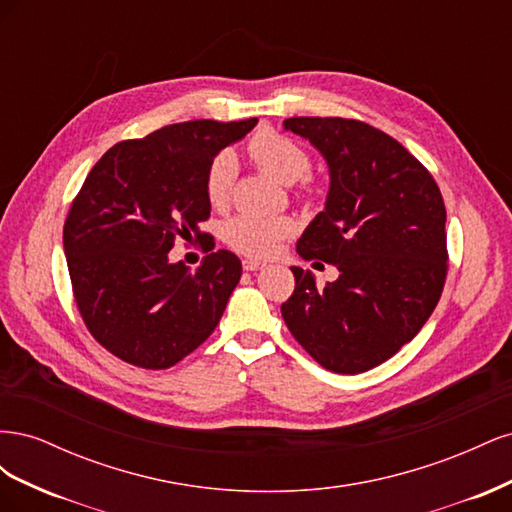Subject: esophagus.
Returning <instances> with one entry per match:
<instances>
[{
  "mask_svg": "<svg viewBox=\"0 0 512 512\" xmlns=\"http://www.w3.org/2000/svg\"><path fill=\"white\" fill-rule=\"evenodd\" d=\"M265 267H267L265 262H260V260H252V258L243 260V269L245 271H260V269H265Z\"/></svg>",
  "mask_w": 512,
  "mask_h": 512,
  "instance_id": "obj_1",
  "label": "esophagus"
}]
</instances>
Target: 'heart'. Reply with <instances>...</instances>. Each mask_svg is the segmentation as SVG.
<instances>
[{
	"instance_id": "obj_1",
	"label": "heart",
	"mask_w": 512,
	"mask_h": 512,
	"mask_svg": "<svg viewBox=\"0 0 512 512\" xmlns=\"http://www.w3.org/2000/svg\"><path fill=\"white\" fill-rule=\"evenodd\" d=\"M247 153L254 164L262 170H267L271 177L282 183H297L301 178V196L312 198L316 196V185L309 181V160L307 151L294 143L292 138L277 134L273 130H258L250 143H247ZM237 158L232 151H220L209 162L207 177H205V194L213 207H226L230 203L232 188L237 179ZM297 224L288 215H250L241 213L230 218L224 228V241L245 256L252 258H269L280 250L284 239H288Z\"/></svg>"
}]
</instances>
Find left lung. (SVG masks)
Returning <instances> with one entry per match:
<instances>
[{
  "instance_id": "8db88e82",
  "label": "left lung",
  "mask_w": 512,
  "mask_h": 512,
  "mask_svg": "<svg viewBox=\"0 0 512 512\" xmlns=\"http://www.w3.org/2000/svg\"><path fill=\"white\" fill-rule=\"evenodd\" d=\"M329 164L327 205L297 243L339 277L324 288L301 267L282 316L314 361L361 374L408 344L446 282V209L438 183L393 136L344 117H290ZM320 265V262H316Z\"/></svg>"
}]
</instances>
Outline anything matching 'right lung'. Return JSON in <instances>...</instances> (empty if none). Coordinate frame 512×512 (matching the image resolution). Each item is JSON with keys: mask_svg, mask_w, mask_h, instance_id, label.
I'll return each mask as SVG.
<instances>
[{"mask_svg": "<svg viewBox=\"0 0 512 512\" xmlns=\"http://www.w3.org/2000/svg\"><path fill=\"white\" fill-rule=\"evenodd\" d=\"M256 123H173L113 145L89 170L64 224V252L85 327L117 359L173 367L218 327L241 260L218 250L190 273L168 252L177 239L205 237L209 162Z\"/></svg>", "mask_w": 512, "mask_h": 512, "instance_id": "add662e5", "label": "right lung"}]
</instances>
